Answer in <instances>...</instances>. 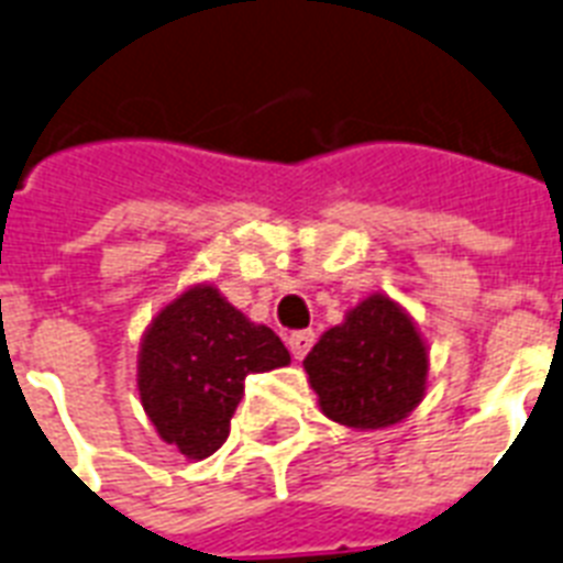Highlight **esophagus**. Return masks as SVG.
Here are the masks:
<instances>
[{"instance_id": "34e87169", "label": "esophagus", "mask_w": 563, "mask_h": 563, "mask_svg": "<svg viewBox=\"0 0 563 563\" xmlns=\"http://www.w3.org/2000/svg\"><path fill=\"white\" fill-rule=\"evenodd\" d=\"M312 344H314L312 329H297V332H291V335H289V350H291V355H295L297 361L303 358V355L312 350Z\"/></svg>"}]
</instances>
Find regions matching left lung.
<instances>
[{
	"mask_svg": "<svg viewBox=\"0 0 563 563\" xmlns=\"http://www.w3.org/2000/svg\"><path fill=\"white\" fill-rule=\"evenodd\" d=\"M321 410L350 428H387L419 405L428 353L413 321L373 295L332 327L303 361Z\"/></svg>",
	"mask_w": 563,
	"mask_h": 563,
	"instance_id": "1",
	"label": "left lung"
}]
</instances>
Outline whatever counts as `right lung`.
<instances>
[{
    "instance_id": "1",
    "label": "right lung",
    "mask_w": 563,
    "mask_h": 563,
    "mask_svg": "<svg viewBox=\"0 0 563 563\" xmlns=\"http://www.w3.org/2000/svg\"><path fill=\"white\" fill-rule=\"evenodd\" d=\"M289 364L268 327L251 323L213 286H196L158 312L144 335L139 390L164 442L205 460L231 433L249 373Z\"/></svg>"
}]
</instances>
